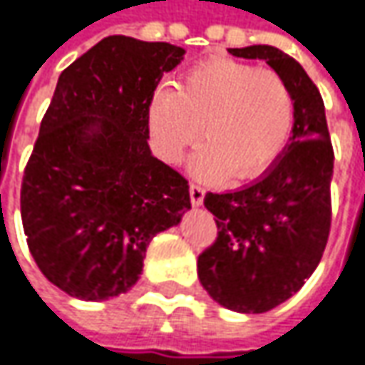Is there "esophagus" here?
Wrapping results in <instances>:
<instances>
[{"label": "esophagus", "mask_w": 365, "mask_h": 365, "mask_svg": "<svg viewBox=\"0 0 365 365\" xmlns=\"http://www.w3.org/2000/svg\"><path fill=\"white\" fill-rule=\"evenodd\" d=\"M189 195H191V203L195 205V207H201V205H203L205 191H203L199 185H191V187H189Z\"/></svg>", "instance_id": "34e87169"}]
</instances>
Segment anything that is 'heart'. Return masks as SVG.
<instances>
[{"label":"heart","mask_w":365,"mask_h":365,"mask_svg":"<svg viewBox=\"0 0 365 365\" xmlns=\"http://www.w3.org/2000/svg\"><path fill=\"white\" fill-rule=\"evenodd\" d=\"M148 125L162 160L176 164L203 133L191 170L205 180L257 178L279 158L294 127V94L273 69L211 57L160 86Z\"/></svg>","instance_id":"b5f03b06"}]
</instances>
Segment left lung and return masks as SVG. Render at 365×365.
<instances>
[{
  "label": "left lung",
  "mask_w": 365,
  "mask_h": 365,
  "mask_svg": "<svg viewBox=\"0 0 365 365\" xmlns=\"http://www.w3.org/2000/svg\"><path fill=\"white\" fill-rule=\"evenodd\" d=\"M263 59L294 94V127L279 158L238 191L207 192L217 238L199 255V282L220 306L261 314L292 298L319 267L331 230L333 145L319 88L269 45L228 48Z\"/></svg>",
  "instance_id": "8db88e82"
}]
</instances>
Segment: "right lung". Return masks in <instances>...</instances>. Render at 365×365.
I'll return each mask as SVG.
<instances>
[{
  "mask_svg": "<svg viewBox=\"0 0 365 365\" xmlns=\"http://www.w3.org/2000/svg\"><path fill=\"white\" fill-rule=\"evenodd\" d=\"M182 59V46L115 34L59 76L20 211L34 263L71 298L129 292L152 238L191 210L187 178L148 145L154 90Z\"/></svg>",
  "mask_w": 365,
  "mask_h": 365,
  "instance_id": "add662e5",
  "label": "right lung"
}]
</instances>
